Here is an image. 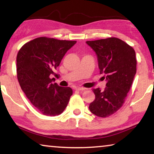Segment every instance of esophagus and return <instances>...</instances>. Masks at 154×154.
Returning <instances> with one entry per match:
<instances>
[{"label": "esophagus", "instance_id": "1", "mask_svg": "<svg viewBox=\"0 0 154 154\" xmlns=\"http://www.w3.org/2000/svg\"><path fill=\"white\" fill-rule=\"evenodd\" d=\"M75 90H78V91H83V90H85V88H82V87H77V88H75Z\"/></svg>", "mask_w": 154, "mask_h": 154}]
</instances>
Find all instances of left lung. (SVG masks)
I'll use <instances>...</instances> for the list:
<instances>
[{
    "label": "left lung",
    "mask_w": 154,
    "mask_h": 154,
    "mask_svg": "<svg viewBox=\"0 0 154 154\" xmlns=\"http://www.w3.org/2000/svg\"><path fill=\"white\" fill-rule=\"evenodd\" d=\"M86 43L97 54L98 67L106 79L104 91L93 89L95 100L90 104L93 114L109 117L118 111L125 102L137 72L136 54L132 47L116 37Z\"/></svg>",
    "instance_id": "obj_1"
}]
</instances>
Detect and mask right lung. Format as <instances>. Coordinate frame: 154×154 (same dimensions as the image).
<instances>
[{
    "instance_id": "1",
    "label": "right lung",
    "mask_w": 154,
    "mask_h": 154,
    "mask_svg": "<svg viewBox=\"0 0 154 154\" xmlns=\"http://www.w3.org/2000/svg\"><path fill=\"white\" fill-rule=\"evenodd\" d=\"M76 41L59 40L46 36L25 43L17 55V77L23 92L43 115L56 116L64 111L72 94L69 87H60L54 73L65 54Z\"/></svg>"
}]
</instances>
